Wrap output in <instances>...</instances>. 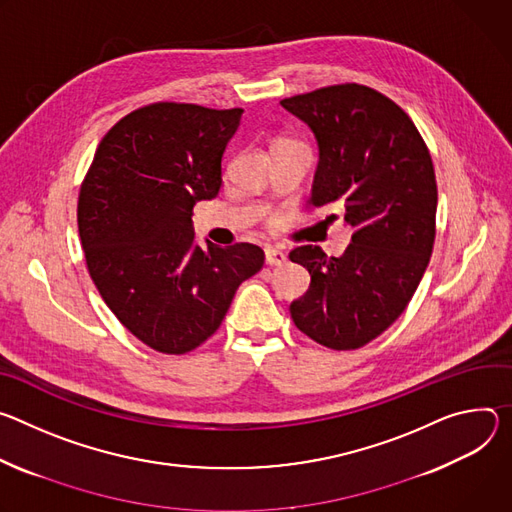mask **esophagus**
Masks as SVG:
<instances>
[{
	"instance_id": "obj_1",
	"label": "esophagus",
	"mask_w": 512,
	"mask_h": 512,
	"mask_svg": "<svg viewBox=\"0 0 512 512\" xmlns=\"http://www.w3.org/2000/svg\"><path fill=\"white\" fill-rule=\"evenodd\" d=\"M264 258H266L268 266H278V264H285L287 262V254L276 250V248H266Z\"/></svg>"
}]
</instances>
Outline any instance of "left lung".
<instances>
[{
  "label": "left lung",
  "instance_id": "1",
  "mask_svg": "<svg viewBox=\"0 0 512 512\" xmlns=\"http://www.w3.org/2000/svg\"><path fill=\"white\" fill-rule=\"evenodd\" d=\"M280 105L317 140L309 203L337 207L327 219L342 215L352 230L339 258L319 246L289 254L311 274L291 317L317 344L356 350L399 319L429 264L437 213L431 154L407 113L364 85L323 87Z\"/></svg>",
  "mask_w": 512,
  "mask_h": 512
}]
</instances>
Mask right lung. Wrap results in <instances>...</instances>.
Listing matches in <instances>:
<instances>
[{"mask_svg": "<svg viewBox=\"0 0 512 512\" xmlns=\"http://www.w3.org/2000/svg\"><path fill=\"white\" fill-rule=\"evenodd\" d=\"M242 113L140 107L105 134L83 181L77 221L89 274L111 313L156 352L201 346L264 264L254 244L201 248L191 219L195 203L219 193Z\"/></svg>", "mask_w": 512, "mask_h": 512, "instance_id": "right-lung-1", "label": "right lung"}]
</instances>
